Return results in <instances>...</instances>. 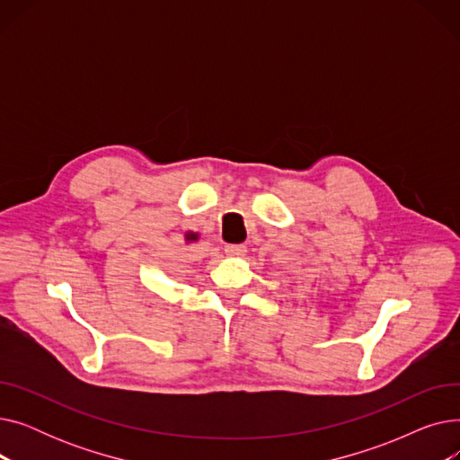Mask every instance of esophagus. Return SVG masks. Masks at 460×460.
I'll return each instance as SVG.
<instances>
[{
	"mask_svg": "<svg viewBox=\"0 0 460 460\" xmlns=\"http://www.w3.org/2000/svg\"><path fill=\"white\" fill-rule=\"evenodd\" d=\"M244 253H246L244 244H227L226 246V255H229V257H243Z\"/></svg>",
	"mask_w": 460,
	"mask_h": 460,
	"instance_id": "1",
	"label": "esophagus"
}]
</instances>
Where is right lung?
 <instances>
[{
  "label": "right lung",
  "mask_w": 460,
  "mask_h": 460,
  "mask_svg": "<svg viewBox=\"0 0 460 460\" xmlns=\"http://www.w3.org/2000/svg\"><path fill=\"white\" fill-rule=\"evenodd\" d=\"M188 240H193V234H190V236H188Z\"/></svg>",
  "instance_id": "1"
}]
</instances>
